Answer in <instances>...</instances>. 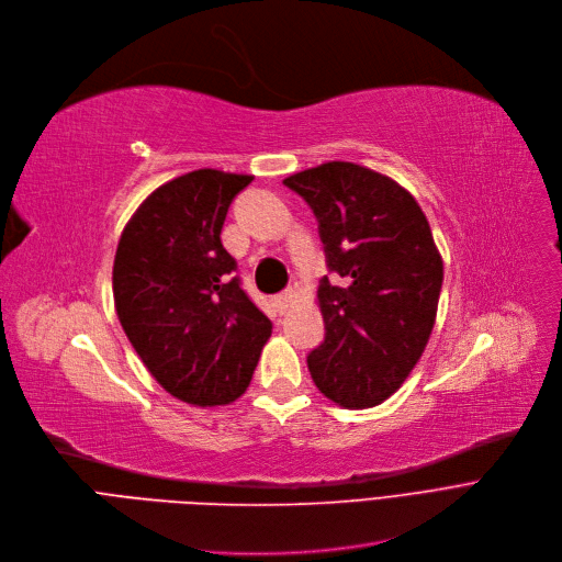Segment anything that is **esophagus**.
<instances>
[{
  "mask_svg": "<svg viewBox=\"0 0 562 562\" xmlns=\"http://www.w3.org/2000/svg\"><path fill=\"white\" fill-rule=\"evenodd\" d=\"M292 304H295V292H283V295L277 297V308H279L281 313L290 311Z\"/></svg>",
  "mask_w": 562,
  "mask_h": 562,
  "instance_id": "esophagus-1",
  "label": "esophagus"
}]
</instances>
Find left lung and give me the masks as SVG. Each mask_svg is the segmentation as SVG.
Returning <instances> with one entry per match:
<instances>
[{"instance_id":"left-lung-1","label":"left lung","mask_w":562,"mask_h":562,"mask_svg":"<svg viewBox=\"0 0 562 562\" xmlns=\"http://www.w3.org/2000/svg\"><path fill=\"white\" fill-rule=\"evenodd\" d=\"M315 212L327 265L317 306L325 340L308 355L319 393L345 409L382 405L430 340L443 260L420 205L393 178L325 162L283 180Z\"/></svg>"}]
</instances>
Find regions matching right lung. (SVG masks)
<instances>
[{
    "mask_svg": "<svg viewBox=\"0 0 562 562\" xmlns=\"http://www.w3.org/2000/svg\"><path fill=\"white\" fill-rule=\"evenodd\" d=\"M247 173L196 169L150 192L121 233L114 306L127 340L167 393L231 405L254 378L272 323L233 277L226 212Z\"/></svg>",
    "mask_w": 562,
    "mask_h": 562,
    "instance_id": "1",
    "label": "right lung"
}]
</instances>
